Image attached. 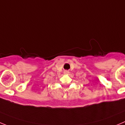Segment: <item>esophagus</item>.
<instances>
[{
  "instance_id": "obj_1",
  "label": "esophagus",
  "mask_w": 125,
  "mask_h": 125,
  "mask_svg": "<svg viewBox=\"0 0 125 125\" xmlns=\"http://www.w3.org/2000/svg\"><path fill=\"white\" fill-rule=\"evenodd\" d=\"M63 73L65 74H69L70 72H68V71H67V70H65V71H64V73Z\"/></svg>"
}]
</instances>
